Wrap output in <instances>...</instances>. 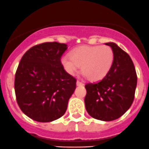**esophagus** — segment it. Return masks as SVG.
<instances>
[{
    "instance_id": "esophagus-1",
    "label": "esophagus",
    "mask_w": 149,
    "mask_h": 149,
    "mask_svg": "<svg viewBox=\"0 0 149 149\" xmlns=\"http://www.w3.org/2000/svg\"><path fill=\"white\" fill-rule=\"evenodd\" d=\"M76 85H77V86H84V83L79 81H76Z\"/></svg>"
}]
</instances>
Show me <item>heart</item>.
<instances>
[{"label":"heart","mask_w":149,"mask_h":149,"mask_svg":"<svg viewBox=\"0 0 149 149\" xmlns=\"http://www.w3.org/2000/svg\"><path fill=\"white\" fill-rule=\"evenodd\" d=\"M114 59L109 46H81L70 52V57L64 56L61 64L70 76H74L81 66V71L92 81H100L111 70Z\"/></svg>","instance_id":"heart-1"}]
</instances>
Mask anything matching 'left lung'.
<instances>
[{
	"mask_svg": "<svg viewBox=\"0 0 149 149\" xmlns=\"http://www.w3.org/2000/svg\"><path fill=\"white\" fill-rule=\"evenodd\" d=\"M105 44L113 50V65L104 79L85 85L84 102L86 111L92 117L109 122L121 117L130 108L135 97L137 75L127 53L115 43Z\"/></svg>",
	"mask_w": 149,
	"mask_h": 149,
	"instance_id": "obj_1",
	"label": "left lung"
}]
</instances>
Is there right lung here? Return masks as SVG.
Wrapping results in <instances>:
<instances>
[{
    "label": "right lung",
    "mask_w": 149,
    "mask_h": 149,
    "mask_svg": "<svg viewBox=\"0 0 149 149\" xmlns=\"http://www.w3.org/2000/svg\"><path fill=\"white\" fill-rule=\"evenodd\" d=\"M68 45L47 42L27 50L17 68L14 89L23 113L39 122H50L64 115L76 89V79L62 66Z\"/></svg>",
    "instance_id": "obj_1"
}]
</instances>
